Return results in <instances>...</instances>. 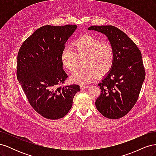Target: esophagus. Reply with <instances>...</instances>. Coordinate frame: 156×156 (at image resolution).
Here are the masks:
<instances>
[{
  "instance_id": "1",
  "label": "esophagus",
  "mask_w": 156,
  "mask_h": 156,
  "mask_svg": "<svg viewBox=\"0 0 156 156\" xmlns=\"http://www.w3.org/2000/svg\"><path fill=\"white\" fill-rule=\"evenodd\" d=\"M88 84H82V85H81V89H84V88H88Z\"/></svg>"
}]
</instances>
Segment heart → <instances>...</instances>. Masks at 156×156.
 Wrapping results in <instances>:
<instances>
[{"label":"heart","mask_w":156,"mask_h":156,"mask_svg":"<svg viewBox=\"0 0 156 156\" xmlns=\"http://www.w3.org/2000/svg\"><path fill=\"white\" fill-rule=\"evenodd\" d=\"M72 48H65L61 53L60 61L62 66L69 72L76 68L78 58L85 57L83 69H77L70 76L75 83H87L95 78L103 77L111 70L115 59V49L108 42L103 43L100 40L91 36H83L75 40Z\"/></svg>","instance_id":"obj_1"}]
</instances>
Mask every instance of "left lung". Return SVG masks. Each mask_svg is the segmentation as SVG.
<instances>
[{
  "mask_svg": "<svg viewBox=\"0 0 156 156\" xmlns=\"http://www.w3.org/2000/svg\"><path fill=\"white\" fill-rule=\"evenodd\" d=\"M88 30L105 34L115 53L111 70L98 84L101 92L96 107L108 119H120L135 105L144 81L142 55L134 42L116 27L91 26Z\"/></svg>",
  "mask_w": 156,
  "mask_h": 156,
  "instance_id": "left-lung-1",
  "label": "left lung"
}]
</instances>
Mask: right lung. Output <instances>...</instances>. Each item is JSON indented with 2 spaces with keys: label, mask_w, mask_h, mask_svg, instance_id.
Here are the masks:
<instances>
[{
  "label": "right lung",
  "mask_w": 156,
  "mask_h": 156,
  "mask_svg": "<svg viewBox=\"0 0 156 156\" xmlns=\"http://www.w3.org/2000/svg\"><path fill=\"white\" fill-rule=\"evenodd\" d=\"M75 25L43 26L23 42L17 55V77L33 108L50 120L70 110L78 84L60 87L68 77L60 56Z\"/></svg>",
  "instance_id": "add662e5"
}]
</instances>
